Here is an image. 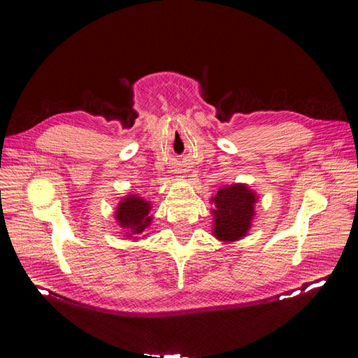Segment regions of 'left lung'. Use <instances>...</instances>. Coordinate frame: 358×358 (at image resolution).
<instances>
[{"instance_id": "8db88e82", "label": "left lung", "mask_w": 358, "mask_h": 358, "mask_svg": "<svg viewBox=\"0 0 358 358\" xmlns=\"http://www.w3.org/2000/svg\"><path fill=\"white\" fill-rule=\"evenodd\" d=\"M258 196L246 183H231L218 189L210 199L213 204L212 234L222 243L242 241L251 230Z\"/></svg>"}]
</instances>
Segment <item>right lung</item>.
<instances>
[{
  "label": "right lung",
  "mask_w": 358,
  "mask_h": 358,
  "mask_svg": "<svg viewBox=\"0 0 358 358\" xmlns=\"http://www.w3.org/2000/svg\"><path fill=\"white\" fill-rule=\"evenodd\" d=\"M150 209H152L150 201L137 194H128L117 203L115 220L121 227L125 239H133L136 242L149 229L154 220Z\"/></svg>",
  "instance_id": "obj_1"
}]
</instances>
